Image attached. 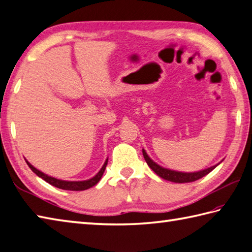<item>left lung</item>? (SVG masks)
Returning <instances> with one entry per match:
<instances>
[{"mask_svg": "<svg viewBox=\"0 0 252 252\" xmlns=\"http://www.w3.org/2000/svg\"><path fill=\"white\" fill-rule=\"evenodd\" d=\"M142 153H143V158H145L147 164L149 166H150V168L157 174V175L162 177L163 179H166V181L174 182V183H179V184L191 183V182H194V181H198V179L205 176L207 174H209L210 172L213 171V169L218 166V165H214V166H211L209 168H205V169H203V171L194 172V173H182V172L171 171V169L164 168L160 165H158L156 162H153L151 158L148 157L147 152L145 150H142Z\"/></svg>", "mask_w": 252, "mask_h": 252, "instance_id": "8db88e82", "label": "left lung"}]
</instances>
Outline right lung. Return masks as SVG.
I'll use <instances>...</instances> for the list:
<instances>
[{
  "label": "right lung",
  "instance_id": "obj_1",
  "mask_svg": "<svg viewBox=\"0 0 252 252\" xmlns=\"http://www.w3.org/2000/svg\"><path fill=\"white\" fill-rule=\"evenodd\" d=\"M26 163L28 164V166L32 168V171L37 174L39 177H41L42 179H44L45 182L49 183L50 185H52V186L56 187V188H60V189H64V190H74V191H80V190H86V189L94 187V185H96L99 183V181L101 179L102 175H103L104 173V169L107 165V160L105 161V163L103 164V166L100 169V172L96 174L94 177H92L88 181H83V182H67V181H61V179L58 178H54V177H51L48 176L47 174H44L42 172H40L39 169L34 168L32 164H30L27 160H26Z\"/></svg>",
  "mask_w": 252,
  "mask_h": 252
}]
</instances>
